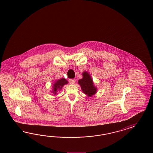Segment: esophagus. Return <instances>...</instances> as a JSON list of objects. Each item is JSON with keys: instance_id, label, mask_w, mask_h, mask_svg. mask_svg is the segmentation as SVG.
I'll return each instance as SVG.
<instances>
[{"instance_id": "obj_1", "label": "esophagus", "mask_w": 153, "mask_h": 153, "mask_svg": "<svg viewBox=\"0 0 153 153\" xmlns=\"http://www.w3.org/2000/svg\"><path fill=\"white\" fill-rule=\"evenodd\" d=\"M75 79H69V83H70V84H72V85H73V84H74V83H75Z\"/></svg>"}]
</instances>
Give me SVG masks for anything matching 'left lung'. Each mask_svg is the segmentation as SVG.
<instances>
[{"label":"left lung","instance_id":"left-lung-1","mask_svg":"<svg viewBox=\"0 0 153 153\" xmlns=\"http://www.w3.org/2000/svg\"><path fill=\"white\" fill-rule=\"evenodd\" d=\"M82 74L83 78L78 80V83L83 93L91 97L96 94V87L94 85L92 79L87 72L85 71Z\"/></svg>","mask_w":153,"mask_h":153}]
</instances>
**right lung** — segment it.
Listing matches in <instances>:
<instances>
[{"mask_svg":"<svg viewBox=\"0 0 153 153\" xmlns=\"http://www.w3.org/2000/svg\"><path fill=\"white\" fill-rule=\"evenodd\" d=\"M68 82L66 80V79L62 78V79H59L58 80H57L56 82V83H54V85H53V91L52 92H53L55 95L56 94V92L58 91L61 90L63 86L65 85L68 84Z\"/></svg>","mask_w":153,"mask_h":153,"instance_id":"1","label":"right lung"}]
</instances>
